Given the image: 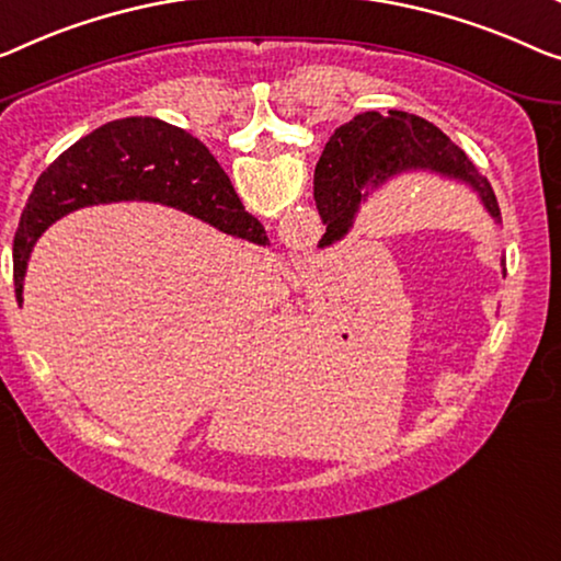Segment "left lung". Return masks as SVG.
<instances>
[{"label":"left lung","instance_id":"1","mask_svg":"<svg viewBox=\"0 0 561 561\" xmlns=\"http://www.w3.org/2000/svg\"><path fill=\"white\" fill-rule=\"evenodd\" d=\"M334 138L324 173H320L322 161L317 165L314 201L322 224H328L322 244L345 237L370 186L405 169H431L468 181L479 191L489 214L499 219V204L489 183L476 175L463 150L425 118L403 111H388V115L370 111L342 125Z\"/></svg>","mask_w":561,"mask_h":561}]
</instances>
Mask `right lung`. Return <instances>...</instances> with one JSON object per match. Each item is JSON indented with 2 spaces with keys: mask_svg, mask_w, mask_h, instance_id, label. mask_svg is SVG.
I'll use <instances>...</instances> for the list:
<instances>
[{
  "mask_svg": "<svg viewBox=\"0 0 561 561\" xmlns=\"http://www.w3.org/2000/svg\"><path fill=\"white\" fill-rule=\"evenodd\" d=\"M128 198L179 206L221 231L262 241L259 221L198 138L158 118L113 121L67 148L32 188L14 233L16 302L32 244L49 224L75 208Z\"/></svg>",
  "mask_w": 561,
  "mask_h": 561,
  "instance_id": "right-lung-1",
  "label": "right lung"
}]
</instances>
